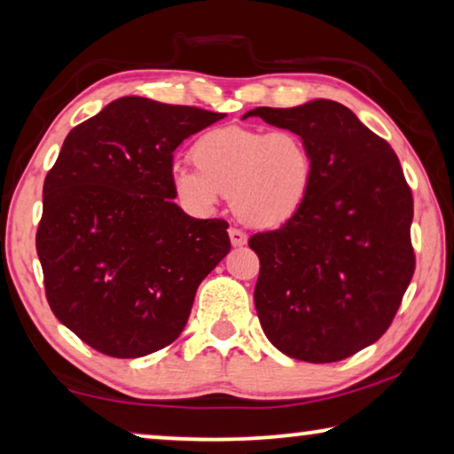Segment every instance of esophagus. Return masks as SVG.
Listing matches in <instances>:
<instances>
[{"label":"esophagus","mask_w":454,"mask_h":454,"mask_svg":"<svg viewBox=\"0 0 454 454\" xmlns=\"http://www.w3.org/2000/svg\"><path fill=\"white\" fill-rule=\"evenodd\" d=\"M229 238H231V243H233L235 247L246 246V241H247V235H246V231H241V229H238V227H231V229H229Z\"/></svg>","instance_id":"esophagus-1"}]
</instances>
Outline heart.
I'll return each instance as SVG.
<instances>
[{
    "mask_svg": "<svg viewBox=\"0 0 454 454\" xmlns=\"http://www.w3.org/2000/svg\"><path fill=\"white\" fill-rule=\"evenodd\" d=\"M196 168L174 166L169 182L180 205L208 215L231 194L235 215L247 225L272 229L305 207L315 178L309 143L294 130L216 127L194 143Z\"/></svg>",
    "mask_w": 454,
    "mask_h": 454,
    "instance_id": "heart-1",
    "label": "heart"
}]
</instances>
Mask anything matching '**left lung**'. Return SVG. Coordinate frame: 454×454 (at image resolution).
<instances>
[{"label": "left lung", "mask_w": 454, "mask_h": 454, "mask_svg": "<svg viewBox=\"0 0 454 454\" xmlns=\"http://www.w3.org/2000/svg\"><path fill=\"white\" fill-rule=\"evenodd\" d=\"M247 116L299 133L315 160L301 213L249 238L260 258L254 301L262 330L286 356L338 363L383 336L416 270L402 163L333 100L260 106Z\"/></svg>", "instance_id": "8db88e82"}]
</instances>
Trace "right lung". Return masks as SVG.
Instances as JSON below:
<instances>
[{
  "label": "right lung",
  "instance_id": "obj_1",
  "mask_svg": "<svg viewBox=\"0 0 454 454\" xmlns=\"http://www.w3.org/2000/svg\"><path fill=\"white\" fill-rule=\"evenodd\" d=\"M223 116L124 96L65 139L36 252L52 313L94 350L139 358L172 344L231 249L227 223L184 213L169 182L176 147Z\"/></svg>",
  "mask_w": 454,
  "mask_h": 454
}]
</instances>
